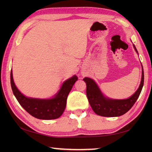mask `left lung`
<instances>
[{"mask_svg":"<svg viewBox=\"0 0 152 152\" xmlns=\"http://www.w3.org/2000/svg\"><path fill=\"white\" fill-rule=\"evenodd\" d=\"M133 48L138 54L134 44ZM142 72L140 86L132 96L125 99H113L105 96L99 86L93 79L85 77L83 80L86 84V95L88 102L93 111L96 115L102 117H119L129 110L137 101L142 90L144 82V74L141 65Z\"/></svg>","mask_w":152,"mask_h":152,"instance_id":"1","label":"left lung"}]
</instances>
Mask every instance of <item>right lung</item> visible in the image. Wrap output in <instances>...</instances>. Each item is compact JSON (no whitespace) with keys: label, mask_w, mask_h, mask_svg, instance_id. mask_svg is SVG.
<instances>
[{"label":"right lung","mask_w":152,"mask_h":152,"mask_svg":"<svg viewBox=\"0 0 152 152\" xmlns=\"http://www.w3.org/2000/svg\"><path fill=\"white\" fill-rule=\"evenodd\" d=\"M77 80L76 75L67 79L52 98L37 99L27 97L19 91L14 82L12 70L11 72L12 91L20 106L33 117L43 120L58 119L63 114L66 107L67 97Z\"/></svg>","instance_id":"right-lung-1"}]
</instances>
